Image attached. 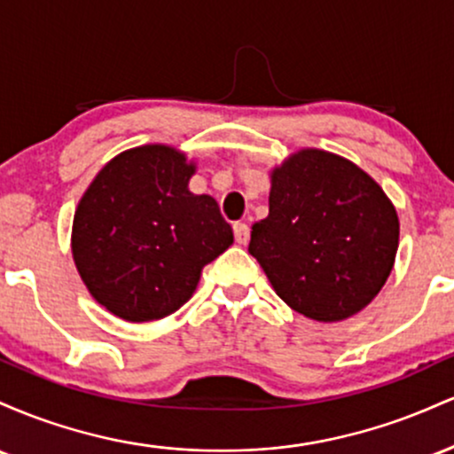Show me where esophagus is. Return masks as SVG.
<instances>
[{
	"label": "esophagus",
	"mask_w": 454,
	"mask_h": 454,
	"mask_svg": "<svg viewBox=\"0 0 454 454\" xmlns=\"http://www.w3.org/2000/svg\"><path fill=\"white\" fill-rule=\"evenodd\" d=\"M232 231H234V241L239 245H245L249 241V226L245 222H234Z\"/></svg>",
	"instance_id": "1"
}]
</instances>
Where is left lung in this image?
Returning <instances> with one entry per match:
<instances>
[{"instance_id": "obj_1", "label": "left lung", "mask_w": 454, "mask_h": 454, "mask_svg": "<svg viewBox=\"0 0 454 454\" xmlns=\"http://www.w3.org/2000/svg\"><path fill=\"white\" fill-rule=\"evenodd\" d=\"M399 217L384 190L341 155L301 149L270 170L269 215L249 254L286 305L317 322L367 307L387 284Z\"/></svg>"}]
</instances>
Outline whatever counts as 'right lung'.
<instances>
[{
    "mask_svg": "<svg viewBox=\"0 0 454 454\" xmlns=\"http://www.w3.org/2000/svg\"><path fill=\"white\" fill-rule=\"evenodd\" d=\"M194 161L168 145L119 153L82 194L72 256L93 299L128 322L170 316L194 294L202 267L231 247L215 198L192 194Z\"/></svg>",
    "mask_w": 454,
    "mask_h": 454,
    "instance_id": "1",
    "label": "right lung"
}]
</instances>
